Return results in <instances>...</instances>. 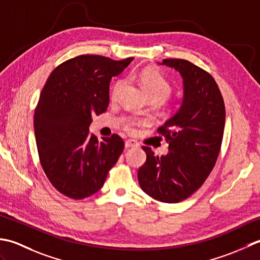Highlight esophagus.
Wrapping results in <instances>:
<instances>
[{
  "label": "esophagus",
  "mask_w": 260,
  "mask_h": 260,
  "mask_svg": "<svg viewBox=\"0 0 260 260\" xmlns=\"http://www.w3.org/2000/svg\"><path fill=\"white\" fill-rule=\"evenodd\" d=\"M124 146H125V148H132V147H138L139 146V144H138V142L134 139H129L124 142Z\"/></svg>",
  "instance_id": "1"
}]
</instances>
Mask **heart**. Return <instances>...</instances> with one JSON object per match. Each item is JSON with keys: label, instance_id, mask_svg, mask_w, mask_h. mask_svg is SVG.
<instances>
[{"label": "heart", "instance_id": "1", "mask_svg": "<svg viewBox=\"0 0 260 260\" xmlns=\"http://www.w3.org/2000/svg\"><path fill=\"white\" fill-rule=\"evenodd\" d=\"M134 78L140 84V86L144 88L146 95L149 100L160 102L166 100L172 93V85L166 79L162 74L155 70V68L146 67L140 72L134 74ZM125 82L123 79H119L114 83L112 87V99H116L122 92ZM146 123L145 120L140 119H129L125 123V128L131 130L135 125Z\"/></svg>", "mask_w": 260, "mask_h": 260}]
</instances>
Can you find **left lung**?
Here are the masks:
<instances>
[{
	"label": "left lung",
	"instance_id": "8db88e82",
	"mask_svg": "<svg viewBox=\"0 0 260 260\" xmlns=\"http://www.w3.org/2000/svg\"><path fill=\"white\" fill-rule=\"evenodd\" d=\"M183 78L181 108L158 132L165 136L168 153L155 156L142 147L147 159L139 171L141 189L164 203L190 197L208 178L218 159L223 138L225 108L218 84L209 73L185 59H164Z\"/></svg>",
	"mask_w": 260,
	"mask_h": 260
}]
</instances>
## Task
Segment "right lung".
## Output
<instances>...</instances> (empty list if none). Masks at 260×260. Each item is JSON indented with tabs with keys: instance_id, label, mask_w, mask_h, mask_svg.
Here are the masks:
<instances>
[{
	"instance_id": "obj_1",
	"label": "right lung",
	"mask_w": 260,
	"mask_h": 260,
	"mask_svg": "<svg viewBox=\"0 0 260 260\" xmlns=\"http://www.w3.org/2000/svg\"><path fill=\"white\" fill-rule=\"evenodd\" d=\"M132 59L77 56L56 67L42 88L34 118L39 159L50 183L68 198L100 190L123 151L118 135L99 141L88 131L92 114L108 109L111 78Z\"/></svg>"
}]
</instances>
